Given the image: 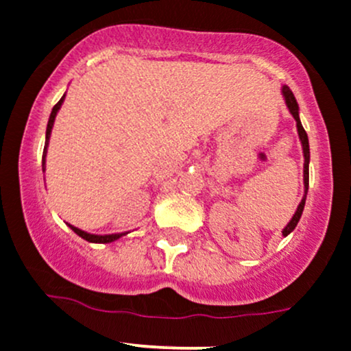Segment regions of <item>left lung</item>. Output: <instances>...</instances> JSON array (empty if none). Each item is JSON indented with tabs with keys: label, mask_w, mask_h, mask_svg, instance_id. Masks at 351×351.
Here are the masks:
<instances>
[{
	"label": "left lung",
	"mask_w": 351,
	"mask_h": 351,
	"mask_svg": "<svg viewBox=\"0 0 351 351\" xmlns=\"http://www.w3.org/2000/svg\"><path fill=\"white\" fill-rule=\"evenodd\" d=\"M281 94L284 97V102H286L287 109H289L291 116L294 117L296 121V128H298V136H300V141L302 146V156H304V165H302V182H304V195H302L300 205H298L296 212H294L293 219L289 220V223L282 228V235L287 237L291 232L296 228L298 222H300L301 215H302V210H304V204H306V195H308V186H309V141H308V134H306L304 128H302L301 119H300V106H298L296 97H294L293 90H291L287 86H282L281 88Z\"/></svg>",
	"instance_id": "1"
}]
</instances>
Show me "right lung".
Here are the masks:
<instances>
[{
	"label": "right lung",
	"instance_id": "1",
	"mask_svg": "<svg viewBox=\"0 0 351 351\" xmlns=\"http://www.w3.org/2000/svg\"><path fill=\"white\" fill-rule=\"evenodd\" d=\"M64 101H65V94L62 95L60 101H58L57 104L53 106V109H51V114H50V117H49V124H47L45 147H43V158H42V169H43V173H45V168H47V166H45V158H47V151H49V141H50L51 129H53L55 117H57V112H58V110H60L62 104H64ZM67 225H69L70 228H72L73 232H75L77 235H79V237H82L84 241L92 242V243H109V242L117 241V239H121V237H123V235H126V234H128V232H121V234H106V235H97V234H88V232H86V230H80V228L73 227V225H70V223H67Z\"/></svg>",
	"mask_w": 351,
	"mask_h": 351
}]
</instances>
